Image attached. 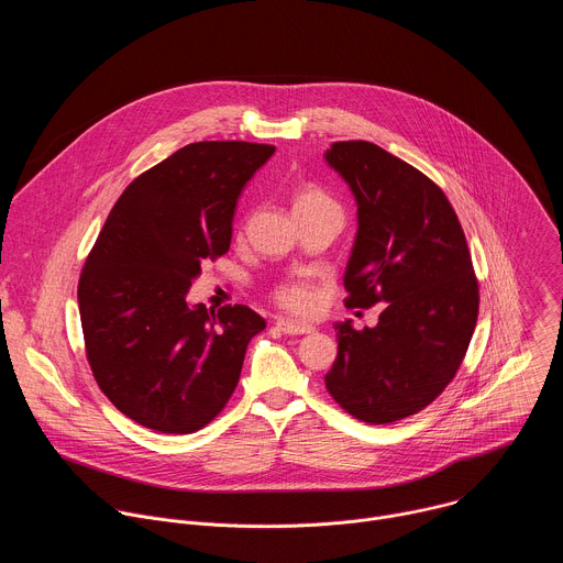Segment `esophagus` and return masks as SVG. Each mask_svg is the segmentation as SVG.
<instances>
[{
	"label": "esophagus",
	"instance_id": "esophagus-1",
	"mask_svg": "<svg viewBox=\"0 0 563 563\" xmlns=\"http://www.w3.org/2000/svg\"><path fill=\"white\" fill-rule=\"evenodd\" d=\"M276 328H278L283 334H289V336H300V334H311V332H313L311 325L294 323V320H287V318H278V320H276Z\"/></svg>",
	"mask_w": 563,
	"mask_h": 563
}]
</instances>
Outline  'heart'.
I'll list each match as a JSON object with an SVG mask.
<instances>
[{"mask_svg":"<svg viewBox=\"0 0 563 563\" xmlns=\"http://www.w3.org/2000/svg\"><path fill=\"white\" fill-rule=\"evenodd\" d=\"M291 205H294V213L296 216H305V213H316V211H341L339 202L325 191L320 189L318 185L305 183L298 185L291 194ZM272 300L296 316H305L313 309L316 305V294L313 289L305 283V280H280L274 289H272Z\"/></svg>","mask_w":563,"mask_h":563,"instance_id":"1","label":"heart"}]
</instances>
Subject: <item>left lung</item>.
Segmentation results:
<instances>
[{
  "label": "left lung",
  "instance_id": "left-lung-1",
  "mask_svg": "<svg viewBox=\"0 0 563 563\" xmlns=\"http://www.w3.org/2000/svg\"><path fill=\"white\" fill-rule=\"evenodd\" d=\"M328 163L358 205L345 307L385 302L376 328L336 325L328 391L354 419L394 423L428 408L456 376L478 316V280L443 189L385 148L334 142Z\"/></svg>",
  "mask_w": 563,
  "mask_h": 563
}]
</instances>
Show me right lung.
Returning a JSON list of instances; mask_svg holds the SVG:
<instances>
[{
  "label": "right lung",
  "mask_w": 563,
  "mask_h": 563,
  "mask_svg": "<svg viewBox=\"0 0 563 563\" xmlns=\"http://www.w3.org/2000/svg\"><path fill=\"white\" fill-rule=\"evenodd\" d=\"M272 144L207 140L140 174L113 205L79 274L91 372L135 423L191 434L231 398L265 320L245 305L189 307L207 261L229 252L235 202Z\"/></svg>",
  "instance_id": "right-lung-1"
}]
</instances>
